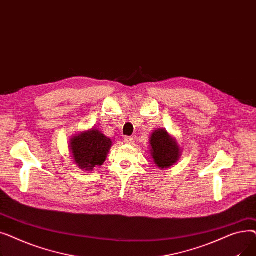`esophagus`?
<instances>
[{"instance_id": "1", "label": "esophagus", "mask_w": 256, "mask_h": 256, "mask_svg": "<svg viewBox=\"0 0 256 256\" xmlns=\"http://www.w3.org/2000/svg\"><path fill=\"white\" fill-rule=\"evenodd\" d=\"M135 136H130V137H126L124 138V142L126 143V144H134L135 143Z\"/></svg>"}]
</instances>
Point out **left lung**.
<instances>
[{"label": "left lung", "instance_id": "1", "mask_svg": "<svg viewBox=\"0 0 256 256\" xmlns=\"http://www.w3.org/2000/svg\"><path fill=\"white\" fill-rule=\"evenodd\" d=\"M150 152L156 165L165 169L176 164L180 156V148L165 128H158L150 136Z\"/></svg>", "mask_w": 256, "mask_h": 256}]
</instances>
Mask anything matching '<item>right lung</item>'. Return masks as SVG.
I'll return each mask as SVG.
<instances>
[{"mask_svg":"<svg viewBox=\"0 0 256 256\" xmlns=\"http://www.w3.org/2000/svg\"><path fill=\"white\" fill-rule=\"evenodd\" d=\"M112 146V140L98 128L80 132L70 139V150L74 163L78 168L91 171L102 166Z\"/></svg>","mask_w":256,"mask_h":256,"instance_id":"right-lung-1","label":"right lung"}]
</instances>
